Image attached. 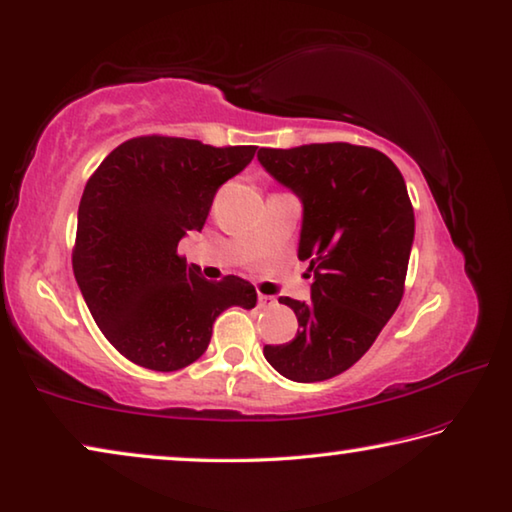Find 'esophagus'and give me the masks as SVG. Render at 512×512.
<instances>
[{
    "label": "esophagus",
    "instance_id": "esophagus-1",
    "mask_svg": "<svg viewBox=\"0 0 512 512\" xmlns=\"http://www.w3.org/2000/svg\"><path fill=\"white\" fill-rule=\"evenodd\" d=\"M258 306H261V308H272V306H276V301H274V297L258 295Z\"/></svg>",
    "mask_w": 512,
    "mask_h": 512
}]
</instances>
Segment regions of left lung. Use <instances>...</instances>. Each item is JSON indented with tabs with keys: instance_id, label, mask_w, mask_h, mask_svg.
Listing matches in <instances>:
<instances>
[{
	"instance_id": "obj_1",
	"label": "left lung",
	"mask_w": 512,
	"mask_h": 512,
	"mask_svg": "<svg viewBox=\"0 0 512 512\" xmlns=\"http://www.w3.org/2000/svg\"><path fill=\"white\" fill-rule=\"evenodd\" d=\"M258 161L301 199L299 261L311 263V301L281 297L297 335L265 345L276 372L297 383L349 370L395 315L415 238L406 181L379 149L320 142L258 152Z\"/></svg>"
}]
</instances>
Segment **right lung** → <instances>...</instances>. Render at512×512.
Here are the masks:
<instances>
[{
    "instance_id": "1",
    "label": "right lung",
    "mask_w": 512,
    "mask_h": 512,
    "mask_svg": "<svg viewBox=\"0 0 512 512\" xmlns=\"http://www.w3.org/2000/svg\"><path fill=\"white\" fill-rule=\"evenodd\" d=\"M254 154V145L140 136L115 147L88 179L74 279L106 340L131 363L181 370L206 351L217 315L256 306L249 281H206L177 254L188 231L204 229L217 188Z\"/></svg>"
}]
</instances>
